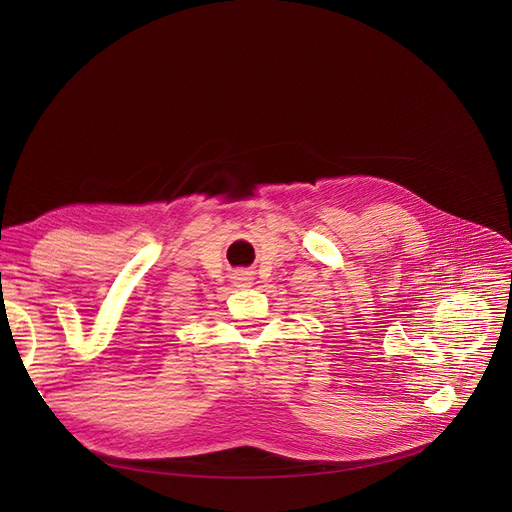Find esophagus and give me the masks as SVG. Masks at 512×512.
<instances>
[{
  "label": "esophagus",
  "mask_w": 512,
  "mask_h": 512,
  "mask_svg": "<svg viewBox=\"0 0 512 512\" xmlns=\"http://www.w3.org/2000/svg\"><path fill=\"white\" fill-rule=\"evenodd\" d=\"M253 274L249 272V270H236L234 274H232V282H234V286H238V288H249L253 282Z\"/></svg>",
  "instance_id": "34e87169"
}]
</instances>
